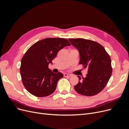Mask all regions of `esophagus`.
I'll use <instances>...</instances> for the list:
<instances>
[{"mask_svg":"<svg viewBox=\"0 0 129 129\" xmlns=\"http://www.w3.org/2000/svg\"><path fill=\"white\" fill-rule=\"evenodd\" d=\"M72 75H70V74H67V73H64V77H71Z\"/></svg>","mask_w":129,"mask_h":129,"instance_id":"obj_1","label":"esophagus"}]
</instances>
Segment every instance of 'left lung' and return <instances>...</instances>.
Returning <instances> with one entry per match:
<instances>
[{"instance_id":"8db88e82","label":"left lung","mask_w":129,"mask_h":129,"mask_svg":"<svg viewBox=\"0 0 129 129\" xmlns=\"http://www.w3.org/2000/svg\"><path fill=\"white\" fill-rule=\"evenodd\" d=\"M73 46L78 51L79 64L88 68L86 77L79 78L74 86L75 91L84 96H92L102 91L112 74L111 60L104 47L98 43L84 39H69Z\"/></svg>"}]
</instances>
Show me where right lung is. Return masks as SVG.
<instances>
[{"label":"right lung","mask_w":129,"mask_h":129,"mask_svg":"<svg viewBox=\"0 0 129 129\" xmlns=\"http://www.w3.org/2000/svg\"><path fill=\"white\" fill-rule=\"evenodd\" d=\"M71 44L64 38H46L33 44L22 57L20 72L22 83L30 93L38 97L48 96L55 90L63 77L60 72L53 73L49 64L58 52Z\"/></svg>","instance_id":"obj_1"}]
</instances>
